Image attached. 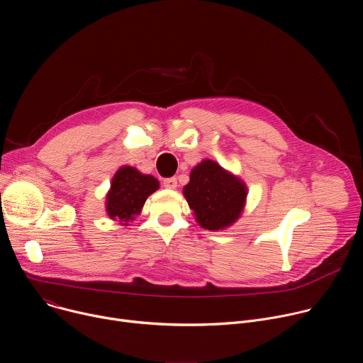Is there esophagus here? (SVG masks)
Returning <instances> with one entry per match:
<instances>
[{"instance_id": "obj_1", "label": "esophagus", "mask_w": 363, "mask_h": 363, "mask_svg": "<svg viewBox=\"0 0 363 363\" xmlns=\"http://www.w3.org/2000/svg\"><path fill=\"white\" fill-rule=\"evenodd\" d=\"M162 185L168 189H175L178 186V181H177V178H167L162 181Z\"/></svg>"}]
</instances>
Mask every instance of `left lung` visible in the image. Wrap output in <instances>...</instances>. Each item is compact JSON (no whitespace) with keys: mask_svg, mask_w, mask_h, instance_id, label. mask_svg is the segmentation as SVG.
I'll list each match as a JSON object with an SVG mask.
<instances>
[{"mask_svg":"<svg viewBox=\"0 0 363 363\" xmlns=\"http://www.w3.org/2000/svg\"><path fill=\"white\" fill-rule=\"evenodd\" d=\"M184 195L198 224L214 231L235 223L242 211L247 188L237 177L206 160L192 169Z\"/></svg>","mask_w":363,"mask_h":363,"instance_id":"obj_1","label":"left lung"}]
</instances>
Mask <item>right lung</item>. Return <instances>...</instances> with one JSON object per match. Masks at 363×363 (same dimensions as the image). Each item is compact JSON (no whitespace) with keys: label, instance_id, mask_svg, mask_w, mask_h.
Here are the masks:
<instances>
[{"label":"right lung","instance_id":"obj_1","mask_svg":"<svg viewBox=\"0 0 363 363\" xmlns=\"http://www.w3.org/2000/svg\"><path fill=\"white\" fill-rule=\"evenodd\" d=\"M158 188L160 182L153 177L143 175L132 167L121 168L113 177L108 194L106 211L109 217L121 223L132 221L140 213L146 198Z\"/></svg>","mask_w":363,"mask_h":363}]
</instances>
